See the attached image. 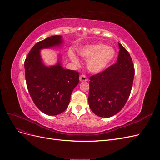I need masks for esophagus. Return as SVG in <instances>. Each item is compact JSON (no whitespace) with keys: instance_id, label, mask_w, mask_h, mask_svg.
I'll return each mask as SVG.
<instances>
[{"instance_id":"34e87169","label":"esophagus","mask_w":160,"mask_h":160,"mask_svg":"<svg viewBox=\"0 0 160 160\" xmlns=\"http://www.w3.org/2000/svg\"><path fill=\"white\" fill-rule=\"evenodd\" d=\"M79 80L81 81H88V78H87V77L85 75H81L79 76Z\"/></svg>"}]
</instances>
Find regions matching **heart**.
<instances>
[{
	"mask_svg": "<svg viewBox=\"0 0 160 160\" xmlns=\"http://www.w3.org/2000/svg\"><path fill=\"white\" fill-rule=\"evenodd\" d=\"M80 55L88 60V69L93 72H98L103 70L115 56V51L113 48L107 47L104 44H94L85 46L79 50ZM69 57L74 63L78 65L79 60L75 53L70 51Z\"/></svg>",
	"mask_w": 160,
	"mask_h": 160,
	"instance_id": "heart-1",
	"label": "heart"
}]
</instances>
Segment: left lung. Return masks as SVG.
<instances>
[{
	"label": "left lung",
	"instance_id": "left-lung-1",
	"mask_svg": "<svg viewBox=\"0 0 160 160\" xmlns=\"http://www.w3.org/2000/svg\"><path fill=\"white\" fill-rule=\"evenodd\" d=\"M118 61L104 71L90 77L89 105L102 118L117 114L126 103L132 91L135 69L129 52L119 43Z\"/></svg>",
	"mask_w": 160,
	"mask_h": 160
}]
</instances>
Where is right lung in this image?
Here are the masks:
<instances>
[{"label":"right lung","instance_id":"1","mask_svg":"<svg viewBox=\"0 0 160 160\" xmlns=\"http://www.w3.org/2000/svg\"><path fill=\"white\" fill-rule=\"evenodd\" d=\"M61 42L59 35L38 42L25 61L28 91L38 109L49 115L63 112L68 107L72 90L79 83V72L64 69L59 62L48 67L41 61L40 49L59 45Z\"/></svg>","mask_w":160,"mask_h":160}]
</instances>
